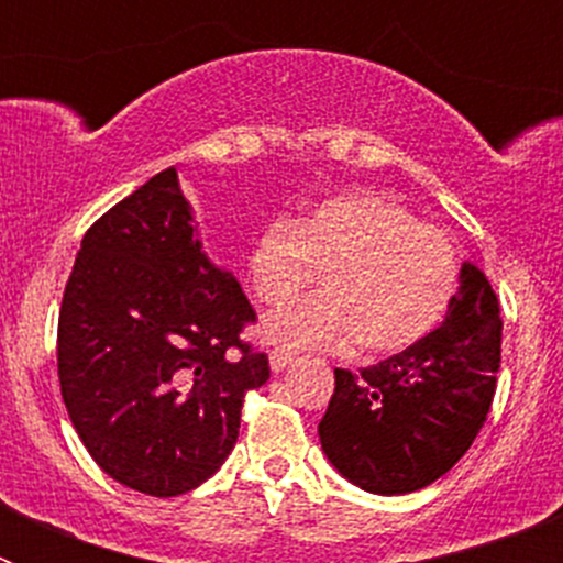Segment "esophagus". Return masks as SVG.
<instances>
[{
	"label": "esophagus",
	"mask_w": 563,
	"mask_h": 563,
	"mask_svg": "<svg viewBox=\"0 0 563 563\" xmlns=\"http://www.w3.org/2000/svg\"><path fill=\"white\" fill-rule=\"evenodd\" d=\"M292 361H296V355H292V352H282V350L271 352V369H273V372L287 369V366H290Z\"/></svg>",
	"instance_id": "esophagus-1"
}]
</instances>
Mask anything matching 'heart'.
<instances>
[{"mask_svg": "<svg viewBox=\"0 0 563 563\" xmlns=\"http://www.w3.org/2000/svg\"><path fill=\"white\" fill-rule=\"evenodd\" d=\"M321 273L324 296L292 305L262 324L282 346L369 355L411 350L449 310L460 262L445 233L375 194H341L292 222L265 225L247 251V282L267 307L298 298Z\"/></svg>", "mask_w": 563, "mask_h": 563, "instance_id": "1", "label": "heart"}]
</instances>
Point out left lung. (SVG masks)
<instances>
[{"label":"left lung","instance_id":"left-lung-1","mask_svg":"<svg viewBox=\"0 0 563 563\" xmlns=\"http://www.w3.org/2000/svg\"><path fill=\"white\" fill-rule=\"evenodd\" d=\"M501 361L499 298L465 262L434 332L357 375L335 369L318 437L327 460L361 490L415 494L465 456L485 426Z\"/></svg>","mask_w":563,"mask_h":563}]
</instances>
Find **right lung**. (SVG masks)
Listing matches in <instances>:
<instances>
[{"label": "right lung", "instance_id": "add662e5", "mask_svg": "<svg viewBox=\"0 0 563 563\" xmlns=\"http://www.w3.org/2000/svg\"><path fill=\"white\" fill-rule=\"evenodd\" d=\"M253 321L236 276L202 251L174 166L84 233L58 312V380L103 474L166 499L220 471L245 395L271 377L265 352L242 343Z\"/></svg>", "mask_w": 563, "mask_h": 563}]
</instances>
